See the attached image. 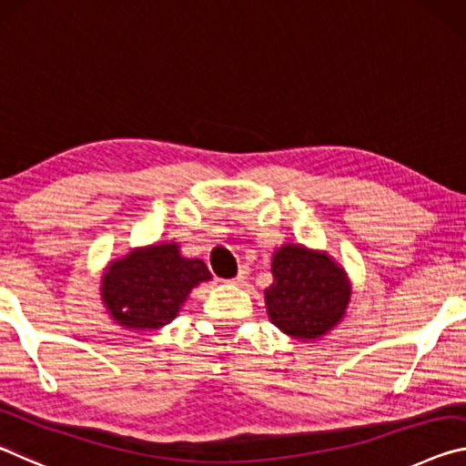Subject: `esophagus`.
Instances as JSON below:
<instances>
[{
  "mask_svg": "<svg viewBox=\"0 0 466 466\" xmlns=\"http://www.w3.org/2000/svg\"><path fill=\"white\" fill-rule=\"evenodd\" d=\"M246 279H248V268H246V266H241L239 274L233 279V283H235V285H243V283H246Z\"/></svg>",
  "mask_w": 466,
  "mask_h": 466,
  "instance_id": "obj_1",
  "label": "esophagus"
}]
</instances>
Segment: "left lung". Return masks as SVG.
Segmentation results:
<instances>
[{
  "mask_svg": "<svg viewBox=\"0 0 466 466\" xmlns=\"http://www.w3.org/2000/svg\"><path fill=\"white\" fill-rule=\"evenodd\" d=\"M272 277L264 291L268 316L291 337L319 339L345 316L350 295L347 274L328 256L285 246L272 258Z\"/></svg>",
  "mask_w": 466,
  "mask_h": 466,
  "instance_id": "1",
  "label": "left lung"
}]
</instances>
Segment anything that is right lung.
<instances>
[{
    "label": "right lung",
    "instance_id": "1",
    "mask_svg": "<svg viewBox=\"0 0 466 466\" xmlns=\"http://www.w3.org/2000/svg\"><path fill=\"white\" fill-rule=\"evenodd\" d=\"M202 260L179 256L175 243L136 249L103 277V301L116 322L136 330L169 324L192 289L208 280Z\"/></svg>",
    "mask_w": 466,
    "mask_h": 466
}]
</instances>
